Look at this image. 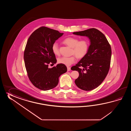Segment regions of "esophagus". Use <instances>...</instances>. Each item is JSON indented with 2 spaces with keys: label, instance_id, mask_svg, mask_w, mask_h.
I'll return each instance as SVG.
<instances>
[{
  "label": "esophagus",
  "instance_id": "obj_1",
  "mask_svg": "<svg viewBox=\"0 0 131 131\" xmlns=\"http://www.w3.org/2000/svg\"><path fill=\"white\" fill-rule=\"evenodd\" d=\"M67 71H70L71 70V67H67Z\"/></svg>",
  "mask_w": 131,
  "mask_h": 131
}]
</instances>
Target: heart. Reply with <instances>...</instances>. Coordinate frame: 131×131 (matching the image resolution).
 <instances>
[{"mask_svg":"<svg viewBox=\"0 0 131 131\" xmlns=\"http://www.w3.org/2000/svg\"><path fill=\"white\" fill-rule=\"evenodd\" d=\"M63 42L70 47L72 48V54H74L79 59L83 58L86 54L89 48V43L86 40L79 41L78 38L74 37H67L63 41ZM51 49L55 55H59L60 54L59 45L57 42L53 43ZM76 61V56L73 55L69 57H62L59 58L58 62L59 64L70 66L73 64Z\"/></svg>","mask_w":131,"mask_h":131,"instance_id":"obj_1","label":"heart"}]
</instances>
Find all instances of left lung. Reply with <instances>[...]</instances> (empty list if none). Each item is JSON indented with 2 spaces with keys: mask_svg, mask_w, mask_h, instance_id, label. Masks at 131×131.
Instances as JSON below:
<instances>
[{
  "mask_svg": "<svg viewBox=\"0 0 131 131\" xmlns=\"http://www.w3.org/2000/svg\"><path fill=\"white\" fill-rule=\"evenodd\" d=\"M73 34L86 36L90 40L86 55L72 67L71 70L79 73V77L75 81L76 86L82 90L90 91L97 88L108 73L111 60V47L105 36L94 28L73 32Z\"/></svg>",
  "mask_w": 131,
  "mask_h": 131,
  "instance_id": "obj_1",
  "label": "left lung"
}]
</instances>
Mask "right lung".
<instances>
[{
	"mask_svg": "<svg viewBox=\"0 0 131 131\" xmlns=\"http://www.w3.org/2000/svg\"><path fill=\"white\" fill-rule=\"evenodd\" d=\"M63 34L42 27L28 39L24 53L25 67L29 80L38 89L46 91L54 88L59 83L60 75L67 72V67L61 64L51 68L48 67L57 63L51 47Z\"/></svg>",
	"mask_w": 131,
	"mask_h": 131,
	"instance_id": "add662e5",
	"label": "right lung"
}]
</instances>
